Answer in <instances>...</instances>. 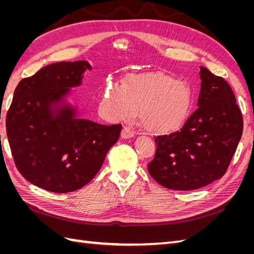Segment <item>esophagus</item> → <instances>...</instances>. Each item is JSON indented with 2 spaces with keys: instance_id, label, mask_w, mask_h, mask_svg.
Segmentation results:
<instances>
[{
  "instance_id": "esophagus-1",
  "label": "esophagus",
  "mask_w": 254,
  "mask_h": 254,
  "mask_svg": "<svg viewBox=\"0 0 254 254\" xmlns=\"http://www.w3.org/2000/svg\"><path fill=\"white\" fill-rule=\"evenodd\" d=\"M132 136H134V132L132 131L131 129L128 128V127L123 128L122 132H121V137H122V139L126 140V139H130V137H132Z\"/></svg>"
}]
</instances>
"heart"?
Wrapping results in <instances>:
<instances>
[{"label": "heart", "mask_w": 254, "mask_h": 254, "mask_svg": "<svg viewBox=\"0 0 254 254\" xmlns=\"http://www.w3.org/2000/svg\"><path fill=\"white\" fill-rule=\"evenodd\" d=\"M189 84L164 73L129 76L112 83L103 98V108L111 118L123 120L137 110L143 127L150 132H170L189 117L191 108Z\"/></svg>", "instance_id": "obj_1"}]
</instances>
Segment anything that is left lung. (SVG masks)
Masks as SVG:
<instances>
[{
    "instance_id": "obj_1",
    "label": "left lung",
    "mask_w": 254,
    "mask_h": 254,
    "mask_svg": "<svg viewBox=\"0 0 254 254\" xmlns=\"http://www.w3.org/2000/svg\"><path fill=\"white\" fill-rule=\"evenodd\" d=\"M197 110L175 132L156 136L147 165L161 186L175 190L203 188L227 172L243 133V117L231 87L200 66Z\"/></svg>"
}]
</instances>
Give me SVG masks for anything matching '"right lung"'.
<instances>
[{"mask_svg": "<svg viewBox=\"0 0 254 254\" xmlns=\"http://www.w3.org/2000/svg\"><path fill=\"white\" fill-rule=\"evenodd\" d=\"M92 66L87 60L56 63L22 79L7 113L6 131L18 171L34 186L68 193L101 170L122 126L81 119L71 102Z\"/></svg>", "mask_w": 254, "mask_h": 254, "instance_id": "1", "label": "right lung"}]
</instances>
